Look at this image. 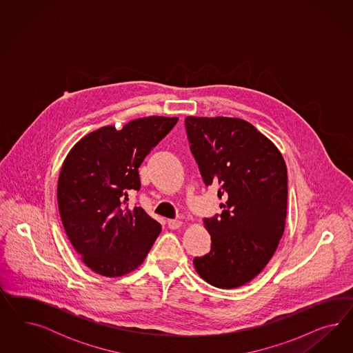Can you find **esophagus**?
<instances>
[{
	"instance_id": "esophagus-1",
	"label": "esophagus",
	"mask_w": 353,
	"mask_h": 353,
	"mask_svg": "<svg viewBox=\"0 0 353 353\" xmlns=\"http://www.w3.org/2000/svg\"><path fill=\"white\" fill-rule=\"evenodd\" d=\"M168 226L172 230H176V229H180L182 226V221L180 220H168Z\"/></svg>"
}]
</instances>
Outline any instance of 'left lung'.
Here are the masks:
<instances>
[{"mask_svg": "<svg viewBox=\"0 0 353 353\" xmlns=\"http://www.w3.org/2000/svg\"><path fill=\"white\" fill-rule=\"evenodd\" d=\"M203 181L226 196L220 217L204 219L211 251L194 259L196 273L219 289L256 277L274 255L288 214V168L277 146L238 118L185 119Z\"/></svg>", "mask_w": 353, "mask_h": 353, "instance_id": "obj_1", "label": "left lung"}]
</instances>
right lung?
Listing matches in <instances>:
<instances>
[{
	"label": "right lung",
	"instance_id": "add662e5",
	"mask_svg": "<svg viewBox=\"0 0 353 353\" xmlns=\"http://www.w3.org/2000/svg\"><path fill=\"white\" fill-rule=\"evenodd\" d=\"M179 118L134 119L118 130L97 129L64 159L58 179V207L65 234L86 267L105 277H121L148 256L161 226L128 192L141 188L139 168Z\"/></svg>",
	"mask_w": 353,
	"mask_h": 353
}]
</instances>
